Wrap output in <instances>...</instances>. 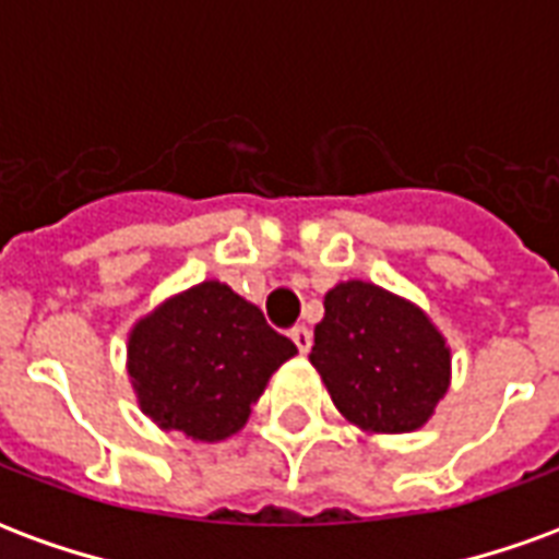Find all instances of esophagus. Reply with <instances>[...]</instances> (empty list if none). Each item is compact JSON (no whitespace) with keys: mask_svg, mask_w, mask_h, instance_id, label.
Segmentation results:
<instances>
[{"mask_svg":"<svg viewBox=\"0 0 559 559\" xmlns=\"http://www.w3.org/2000/svg\"><path fill=\"white\" fill-rule=\"evenodd\" d=\"M290 338H293V344L299 347V353H308L311 350V344H314V338H311V329H305V326L293 329Z\"/></svg>","mask_w":559,"mask_h":559,"instance_id":"34e87169","label":"esophagus"}]
</instances>
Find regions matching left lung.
I'll use <instances>...</instances> for the list:
<instances>
[{
  "instance_id": "left-lung-1",
  "label": "left lung",
  "mask_w": 559,
  "mask_h": 559,
  "mask_svg": "<svg viewBox=\"0 0 559 559\" xmlns=\"http://www.w3.org/2000/svg\"><path fill=\"white\" fill-rule=\"evenodd\" d=\"M314 365L344 419L404 433L431 419L449 389V347L421 308L368 281H344L323 299Z\"/></svg>"
}]
</instances>
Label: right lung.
<instances>
[{"label": "right lung", "mask_w": 559, "mask_h": 559, "mask_svg": "<svg viewBox=\"0 0 559 559\" xmlns=\"http://www.w3.org/2000/svg\"><path fill=\"white\" fill-rule=\"evenodd\" d=\"M293 353L296 344L257 305L221 281H203L131 329L128 374L148 419L215 443L242 428Z\"/></svg>", "instance_id": "add662e5"}]
</instances>
